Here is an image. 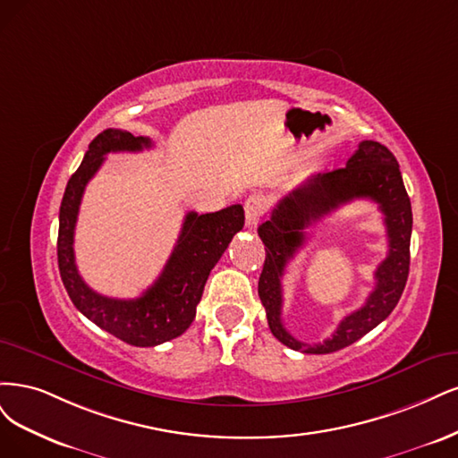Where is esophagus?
Listing matches in <instances>:
<instances>
[{
    "label": "esophagus",
    "mask_w": 458,
    "mask_h": 458,
    "mask_svg": "<svg viewBox=\"0 0 458 458\" xmlns=\"http://www.w3.org/2000/svg\"><path fill=\"white\" fill-rule=\"evenodd\" d=\"M243 209H245V225L253 228L257 226L264 211H267V199L262 196H249L243 203Z\"/></svg>",
    "instance_id": "34e87169"
}]
</instances>
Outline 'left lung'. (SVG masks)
<instances>
[{
	"label": "left lung",
	"mask_w": 458,
	"mask_h": 458,
	"mask_svg": "<svg viewBox=\"0 0 458 458\" xmlns=\"http://www.w3.org/2000/svg\"><path fill=\"white\" fill-rule=\"evenodd\" d=\"M352 199H371L386 215L389 233V257L376 273L377 285L366 304L349 315L337 331L319 345L297 342L281 323V276L286 262L303 244V230L321 216ZM412 230L411 199L405 191L400 165L385 144L360 142L346 167L310 176L277 201L259 235L267 249L259 297L267 308L272 335L291 350L304 353H331L353 344L385 321L400 301L409 276V245Z\"/></svg>",
	"instance_id": "left-lung-1"
}]
</instances>
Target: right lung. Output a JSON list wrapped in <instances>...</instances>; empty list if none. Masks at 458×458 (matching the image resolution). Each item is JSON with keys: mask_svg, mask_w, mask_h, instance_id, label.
<instances>
[{"mask_svg": "<svg viewBox=\"0 0 458 458\" xmlns=\"http://www.w3.org/2000/svg\"><path fill=\"white\" fill-rule=\"evenodd\" d=\"M150 146V139L132 137L122 129H106L93 139L81 165L66 184L56 242L58 270L73 306L100 329L131 346L142 348L167 343L191 326L205 282L245 223L242 205L205 215L191 211L184 218L164 272L139 299H110L93 291L81 279L73 257V230L85 186L108 152H140Z\"/></svg>", "mask_w": 458, "mask_h": 458, "instance_id": "obj_1", "label": "right lung"}]
</instances>
